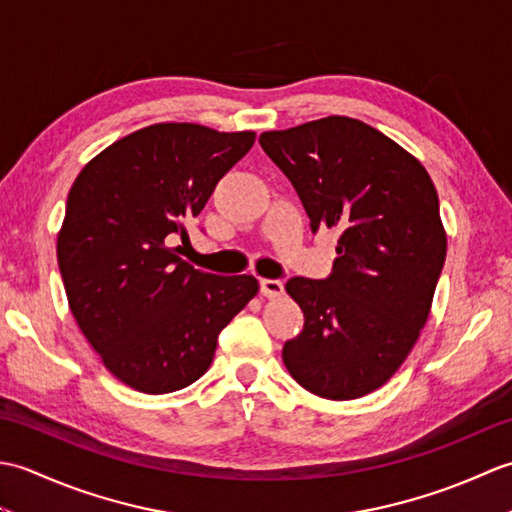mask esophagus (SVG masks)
<instances>
[{
    "label": "esophagus",
    "mask_w": 512,
    "mask_h": 512,
    "mask_svg": "<svg viewBox=\"0 0 512 512\" xmlns=\"http://www.w3.org/2000/svg\"><path fill=\"white\" fill-rule=\"evenodd\" d=\"M259 290H262L264 297L275 299L284 295V284L279 279H262L259 281Z\"/></svg>",
    "instance_id": "obj_1"
}]
</instances>
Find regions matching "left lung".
Returning <instances> with one entry per match:
<instances>
[{"mask_svg":"<svg viewBox=\"0 0 512 512\" xmlns=\"http://www.w3.org/2000/svg\"><path fill=\"white\" fill-rule=\"evenodd\" d=\"M259 145L312 231L341 233L328 279L286 284L306 323L281 356L310 394L361 398L396 374L427 323L447 257L438 191L409 151L356 118L264 132Z\"/></svg>","mask_w":512,"mask_h":512,"instance_id":"left-lung-1","label":"left lung"}]
</instances>
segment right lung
I'll use <instances>...</instances> for the list:
<instances>
[{
    "label": "right lung",
    "mask_w": 512,
    "mask_h": 512,
    "mask_svg": "<svg viewBox=\"0 0 512 512\" xmlns=\"http://www.w3.org/2000/svg\"><path fill=\"white\" fill-rule=\"evenodd\" d=\"M255 132L158 123L103 149L76 176L57 237L70 310L110 372L169 394L209 369L217 336L257 295L253 275L195 270L171 248ZM180 248V246H178Z\"/></svg>",
    "instance_id": "1"
}]
</instances>
